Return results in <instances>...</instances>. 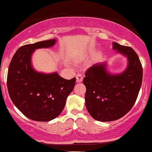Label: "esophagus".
<instances>
[{"mask_svg":"<svg viewBox=\"0 0 152 152\" xmlns=\"http://www.w3.org/2000/svg\"><path fill=\"white\" fill-rule=\"evenodd\" d=\"M76 82H77V83H79V82H81L83 81V76H82L81 74H77L76 75Z\"/></svg>","mask_w":152,"mask_h":152,"instance_id":"esophagus-1","label":"esophagus"}]
</instances>
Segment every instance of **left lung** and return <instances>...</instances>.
Masks as SVG:
<instances>
[{
	"instance_id": "8db88e82",
	"label": "left lung",
	"mask_w": 152,
	"mask_h": 152,
	"mask_svg": "<svg viewBox=\"0 0 152 152\" xmlns=\"http://www.w3.org/2000/svg\"><path fill=\"white\" fill-rule=\"evenodd\" d=\"M113 48L128 59L126 69L111 74L106 63L92 66L85 74L86 109L94 119L112 121L119 119L132 109L142 83L143 69L133 48L113 43Z\"/></svg>"
}]
</instances>
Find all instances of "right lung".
Here are the masks:
<instances>
[{"instance_id":"obj_1","label":"right lung","mask_w":152,"mask_h":152,"mask_svg":"<svg viewBox=\"0 0 152 152\" xmlns=\"http://www.w3.org/2000/svg\"><path fill=\"white\" fill-rule=\"evenodd\" d=\"M56 42L54 38L20 47L8 67L7 86L10 99L26 117L36 121L56 118L76 83V78L67 80L56 72L43 74L33 68L34 50L50 48Z\"/></svg>"}]
</instances>
